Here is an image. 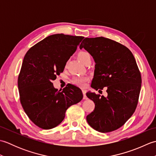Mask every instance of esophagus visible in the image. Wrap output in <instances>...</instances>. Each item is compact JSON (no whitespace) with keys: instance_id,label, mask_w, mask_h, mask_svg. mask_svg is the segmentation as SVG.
<instances>
[{"instance_id":"34e87169","label":"esophagus","mask_w":156,"mask_h":156,"mask_svg":"<svg viewBox=\"0 0 156 156\" xmlns=\"http://www.w3.org/2000/svg\"><path fill=\"white\" fill-rule=\"evenodd\" d=\"M82 93H83V98L87 99V95H86V93H87V90L83 89V90H82Z\"/></svg>"}]
</instances>
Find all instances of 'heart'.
<instances>
[{
  "label": "heart",
  "instance_id": "heart-1",
  "mask_svg": "<svg viewBox=\"0 0 156 156\" xmlns=\"http://www.w3.org/2000/svg\"><path fill=\"white\" fill-rule=\"evenodd\" d=\"M78 57L79 59L82 62L84 63L88 59L90 58V55L87 51H82L79 52L78 54ZM88 78L86 76H80V77H76L72 80V83L75 85L78 86L80 87H84L86 86V82L88 80Z\"/></svg>",
  "mask_w": 156,
  "mask_h": 156
}]
</instances>
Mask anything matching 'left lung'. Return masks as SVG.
I'll return each instance as SVG.
<instances>
[{"mask_svg": "<svg viewBox=\"0 0 156 156\" xmlns=\"http://www.w3.org/2000/svg\"><path fill=\"white\" fill-rule=\"evenodd\" d=\"M95 62L91 87H107V97L88 92L94 110L87 115L89 125L108 133L123 125L135 111L140 97L141 77L131 51L119 43L103 37L85 38L80 45Z\"/></svg>", "mask_w": 156, "mask_h": 156, "instance_id": "obj_1", "label": "left lung"}]
</instances>
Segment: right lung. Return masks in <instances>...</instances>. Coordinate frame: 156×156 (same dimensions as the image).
I'll return each mask as SVG.
<instances>
[{
    "instance_id": "add662e5",
    "label": "right lung",
    "mask_w": 156,
    "mask_h": 156,
    "mask_svg": "<svg viewBox=\"0 0 156 156\" xmlns=\"http://www.w3.org/2000/svg\"><path fill=\"white\" fill-rule=\"evenodd\" d=\"M83 39L82 36L51 35L26 53L18 78L20 101L37 127H55L64 120L66 110L83 98L82 90L74 85L68 84L60 91L52 83Z\"/></svg>"
}]
</instances>
